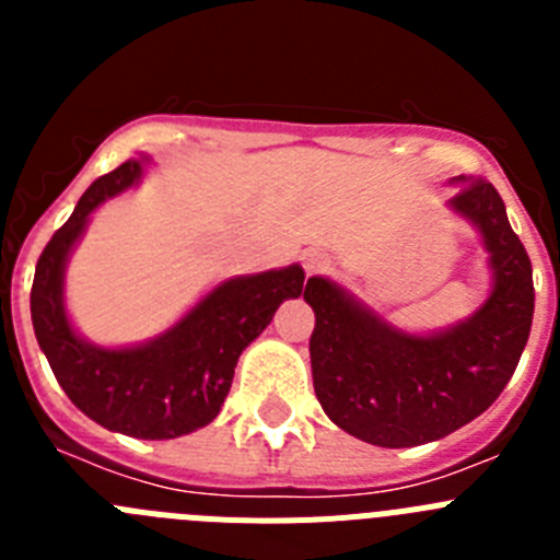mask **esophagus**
I'll use <instances>...</instances> for the list:
<instances>
[{
	"mask_svg": "<svg viewBox=\"0 0 560 560\" xmlns=\"http://www.w3.org/2000/svg\"><path fill=\"white\" fill-rule=\"evenodd\" d=\"M303 266L308 275H319V271H325L330 266V257L319 249H308L303 255Z\"/></svg>",
	"mask_w": 560,
	"mask_h": 560,
	"instance_id": "obj_1",
	"label": "esophagus"
}]
</instances>
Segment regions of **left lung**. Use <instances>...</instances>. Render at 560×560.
<instances>
[{"instance_id":"8db88e82","label":"left lung","mask_w":560,"mask_h":560,"mask_svg":"<svg viewBox=\"0 0 560 560\" xmlns=\"http://www.w3.org/2000/svg\"><path fill=\"white\" fill-rule=\"evenodd\" d=\"M454 185L448 207L477 226L493 271L491 296L465 323L404 334L325 277L305 283L316 398L336 427L373 446H420L471 423L511 381L530 336L533 266L502 196L474 176Z\"/></svg>"}]
</instances>
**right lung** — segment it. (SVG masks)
<instances>
[{"mask_svg": "<svg viewBox=\"0 0 560 560\" xmlns=\"http://www.w3.org/2000/svg\"><path fill=\"white\" fill-rule=\"evenodd\" d=\"M128 160L92 182L67 224L49 237L36 264L30 314L38 348L69 400L86 418L140 440H171L212 423L232 387L237 355L264 334L283 300L303 294L300 266L232 277L156 339L137 348H97L72 330L63 308V269L89 215L140 182Z\"/></svg>", "mask_w": 560, "mask_h": 560, "instance_id": "obj_1", "label": "right lung"}]
</instances>
